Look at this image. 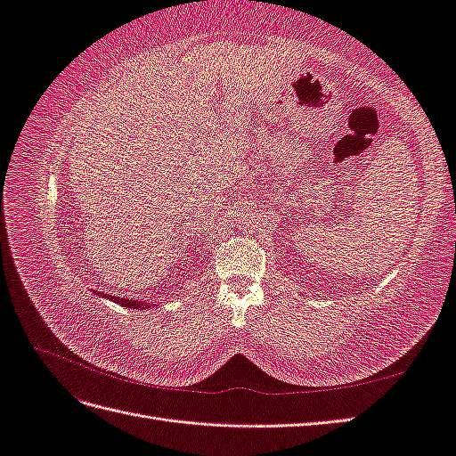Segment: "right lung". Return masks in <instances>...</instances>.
Masks as SVG:
<instances>
[{"instance_id":"right-lung-1","label":"right lung","mask_w":456,"mask_h":456,"mask_svg":"<svg viewBox=\"0 0 456 456\" xmlns=\"http://www.w3.org/2000/svg\"><path fill=\"white\" fill-rule=\"evenodd\" d=\"M102 295V293H101ZM110 300H114V302H118V305H121V306H127V308H142L144 306V302H136V300H129V298H119V297H112L110 295L108 297ZM150 306V305H148Z\"/></svg>"}]
</instances>
